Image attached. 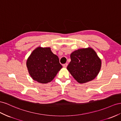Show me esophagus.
I'll return each mask as SVG.
<instances>
[{
    "mask_svg": "<svg viewBox=\"0 0 121 121\" xmlns=\"http://www.w3.org/2000/svg\"><path fill=\"white\" fill-rule=\"evenodd\" d=\"M67 65H68L67 63H65V64H63V66L64 67H66L67 66Z\"/></svg>",
    "mask_w": 121,
    "mask_h": 121,
    "instance_id": "esophagus-1",
    "label": "esophagus"
}]
</instances>
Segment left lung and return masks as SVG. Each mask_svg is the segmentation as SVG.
<instances>
[{"mask_svg":"<svg viewBox=\"0 0 121 121\" xmlns=\"http://www.w3.org/2000/svg\"><path fill=\"white\" fill-rule=\"evenodd\" d=\"M67 69L76 81L84 83L94 79L101 67V61L91 48L79 49L70 55Z\"/></svg>","mask_w":121,"mask_h":121,"instance_id":"obj_1","label":"left lung"}]
</instances>
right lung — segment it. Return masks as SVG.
I'll list each match as a JSON object with an SVG mask.
<instances>
[{"mask_svg": "<svg viewBox=\"0 0 121 121\" xmlns=\"http://www.w3.org/2000/svg\"><path fill=\"white\" fill-rule=\"evenodd\" d=\"M26 66L33 80L41 83L52 81L62 67L58 57L52 53L51 48L40 47L30 54Z\"/></svg>", "mask_w": 121, "mask_h": 121, "instance_id": "right-lung-1", "label": "right lung"}]
</instances>
